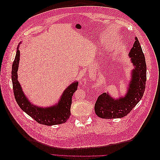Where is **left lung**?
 <instances>
[{
  "label": "left lung",
  "instance_id": "left-lung-1",
  "mask_svg": "<svg viewBox=\"0 0 160 160\" xmlns=\"http://www.w3.org/2000/svg\"><path fill=\"white\" fill-rule=\"evenodd\" d=\"M128 55L133 69L131 71L126 93L118 99L112 98L108 92L99 95L94 108L96 115L101 118L115 119L125 117L135 108L143 95L147 68L142 47L136 37Z\"/></svg>",
  "mask_w": 160,
  "mask_h": 160
}]
</instances>
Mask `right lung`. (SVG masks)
I'll list each match as a JSON object with an SVG mask.
<instances>
[{
    "label": "right lung",
    "instance_id": "1",
    "mask_svg": "<svg viewBox=\"0 0 160 160\" xmlns=\"http://www.w3.org/2000/svg\"><path fill=\"white\" fill-rule=\"evenodd\" d=\"M21 43V42H20ZM20 60L19 45L12 63L11 78L13 91L17 103L21 109L35 119L37 122L45 125H59L65 123L71 115L72 96L77 89L78 81H74L65 89L57 103L49 107H38L32 104L24 93L18 81L17 71Z\"/></svg>",
    "mask_w": 160,
    "mask_h": 160
}]
</instances>
